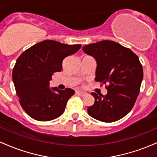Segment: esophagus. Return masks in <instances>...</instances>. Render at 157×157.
I'll list each match as a JSON object with an SVG mask.
<instances>
[{
	"label": "esophagus",
	"mask_w": 157,
	"mask_h": 157,
	"mask_svg": "<svg viewBox=\"0 0 157 157\" xmlns=\"http://www.w3.org/2000/svg\"><path fill=\"white\" fill-rule=\"evenodd\" d=\"M76 94H77L80 95V96H81V97H83L86 95V93L82 92V91H76Z\"/></svg>",
	"instance_id": "obj_1"
}]
</instances>
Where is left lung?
<instances>
[{
  "instance_id": "8db88e82",
  "label": "left lung",
  "mask_w": 157,
  "mask_h": 157,
  "mask_svg": "<svg viewBox=\"0 0 157 157\" xmlns=\"http://www.w3.org/2000/svg\"><path fill=\"white\" fill-rule=\"evenodd\" d=\"M82 49L96 60L95 80L109 84L105 96L91 94L95 101L88 113L102 122L117 121L130 112L140 93L143 70L139 57L130 48L111 40L86 45Z\"/></svg>"
}]
</instances>
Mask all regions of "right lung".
<instances>
[{
  "label": "right lung",
  "mask_w": 157,
  "mask_h": 157,
  "mask_svg": "<svg viewBox=\"0 0 157 157\" xmlns=\"http://www.w3.org/2000/svg\"><path fill=\"white\" fill-rule=\"evenodd\" d=\"M80 48V44L46 40L28 48L17 59L12 71L16 94L21 107L34 120L49 121L64 112L75 91L51 89L49 81L54 73L61 71L63 59Z\"/></svg>",
  "instance_id": "add662e5"
}]
</instances>
